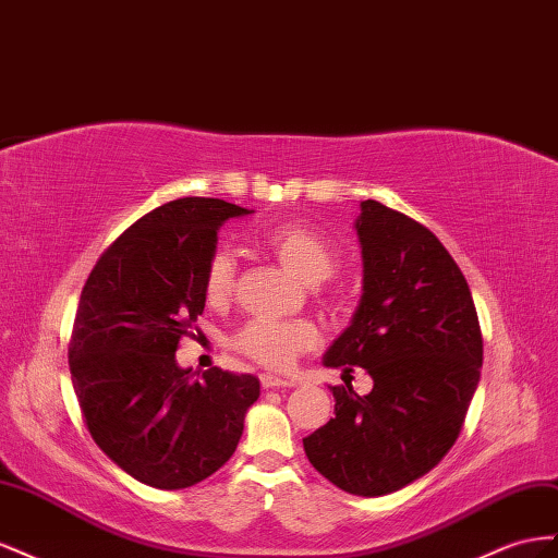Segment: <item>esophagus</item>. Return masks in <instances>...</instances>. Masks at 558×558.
<instances>
[{
  "instance_id": "esophagus-1",
  "label": "esophagus",
  "mask_w": 558,
  "mask_h": 558,
  "mask_svg": "<svg viewBox=\"0 0 558 558\" xmlns=\"http://www.w3.org/2000/svg\"><path fill=\"white\" fill-rule=\"evenodd\" d=\"M262 388H294V378H282V376H274V374H262Z\"/></svg>"
}]
</instances>
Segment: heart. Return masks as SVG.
Here are the masks:
<instances>
[{
    "label": "heart",
    "mask_w": 558,
    "mask_h": 558,
    "mask_svg": "<svg viewBox=\"0 0 558 558\" xmlns=\"http://www.w3.org/2000/svg\"><path fill=\"white\" fill-rule=\"evenodd\" d=\"M262 245L304 282L315 284L337 268V252L306 225L280 221L262 231ZM235 288V262L227 250L213 252L203 268V296L208 304H225ZM320 333L311 320H276L252 317L235 331L233 345L245 357L268 369H288L306 350L315 348Z\"/></svg>",
    "instance_id": "b5f03b06"
}]
</instances>
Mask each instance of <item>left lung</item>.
<instances>
[{"mask_svg":"<svg viewBox=\"0 0 558 558\" xmlns=\"http://www.w3.org/2000/svg\"><path fill=\"white\" fill-rule=\"evenodd\" d=\"M364 294L327 367H362L369 395L333 386L327 425L304 439L311 465L345 493L388 496L433 470L463 429L484 339L470 284L439 238L378 201H362Z\"/></svg>","mask_w":558,"mask_h":558,"instance_id":"1","label":"left lung"}]
</instances>
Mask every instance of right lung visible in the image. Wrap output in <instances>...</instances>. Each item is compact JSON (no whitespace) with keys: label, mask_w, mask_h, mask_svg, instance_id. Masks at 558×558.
<instances>
[{"label":"right lung","mask_w":558,"mask_h":558,"mask_svg":"<svg viewBox=\"0 0 558 558\" xmlns=\"http://www.w3.org/2000/svg\"><path fill=\"white\" fill-rule=\"evenodd\" d=\"M219 198H178L125 229L95 262L68 345L72 386L93 441L137 482L178 490L233 456L259 380L180 369L182 337L205 308L203 268L231 217ZM198 329V327H196Z\"/></svg>","instance_id":"right-lung-1"}]
</instances>
